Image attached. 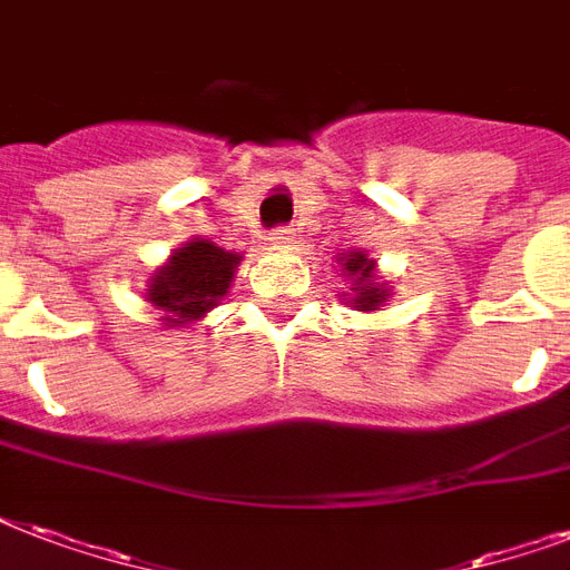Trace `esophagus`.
<instances>
[{"mask_svg":"<svg viewBox=\"0 0 570 570\" xmlns=\"http://www.w3.org/2000/svg\"><path fill=\"white\" fill-rule=\"evenodd\" d=\"M268 242L275 245V248H289L295 242V233L289 227H277V230L268 233Z\"/></svg>","mask_w":570,"mask_h":570,"instance_id":"esophagus-1","label":"esophagus"}]
</instances>
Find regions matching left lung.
<instances>
[{
    "label": "left lung",
    "instance_id": "obj_1",
    "mask_svg": "<svg viewBox=\"0 0 570 570\" xmlns=\"http://www.w3.org/2000/svg\"><path fill=\"white\" fill-rule=\"evenodd\" d=\"M340 259L343 275L352 281V293H348V304L357 311H379L381 304L390 298V289L379 284L375 277V259H370L364 250H348Z\"/></svg>",
    "mask_w": 570,
    "mask_h": 570
}]
</instances>
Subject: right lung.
Wrapping results in <instances>:
<instances>
[{
    "instance_id": "right-lung-1",
    "label": "right lung",
    "mask_w": 570,
    "mask_h": 570,
    "mask_svg": "<svg viewBox=\"0 0 570 570\" xmlns=\"http://www.w3.org/2000/svg\"><path fill=\"white\" fill-rule=\"evenodd\" d=\"M242 257L209 239H191L159 266L147 286V302L165 313L168 328L204 320L230 289Z\"/></svg>"
}]
</instances>
